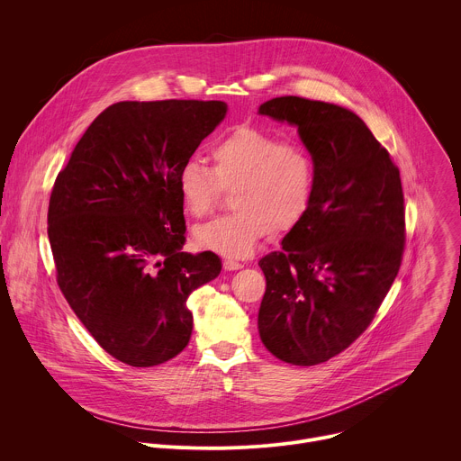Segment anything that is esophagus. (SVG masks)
Returning <instances> with one entry per match:
<instances>
[{"label": "esophagus", "mask_w": 461, "mask_h": 461, "mask_svg": "<svg viewBox=\"0 0 461 461\" xmlns=\"http://www.w3.org/2000/svg\"><path fill=\"white\" fill-rule=\"evenodd\" d=\"M244 265L242 262H237V260H233V258H226L224 260V270L226 272H235V270H240Z\"/></svg>", "instance_id": "34e87169"}]
</instances>
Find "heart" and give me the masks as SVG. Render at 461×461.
Wrapping results in <instances>:
<instances>
[{"instance_id": "obj_1", "label": "heart", "mask_w": 461, "mask_h": 461, "mask_svg": "<svg viewBox=\"0 0 461 461\" xmlns=\"http://www.w3.org/2000/svg\"><path fill=\"white\" fill-rule=\"evenodd\" d=\"M213 167L185 160L176 173L184 210L208 215L222 187H235L231 215L194 228L201 248L244 257L255 244L277 230H290L310 210L315 189V164L310 151L294 140L255 127H237L212 146Z\"/></svg>"}]
</instances>
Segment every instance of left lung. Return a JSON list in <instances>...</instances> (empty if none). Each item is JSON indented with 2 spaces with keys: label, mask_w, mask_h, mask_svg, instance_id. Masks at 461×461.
<instances>
[{
  "label": "left lung",
  "mask_w": 461,
  "mask_h": 461,
  "mask_svg": "<svg viewBox=\"0 0 461 461\" xmlns=\"http://www.w3.org/2000/svg\"><path fill=\"white\" fill-rule=\"evenodd\" d=\"M258 114L297 127L315 164L310 210L258 260L267 292L258 336L277 359L324 363L372 322L396 279L405 244L400 169L350 109L299 96L272 98Z\"/></svg>",
  "instance_id": "8db88e82"
}]
</instances>
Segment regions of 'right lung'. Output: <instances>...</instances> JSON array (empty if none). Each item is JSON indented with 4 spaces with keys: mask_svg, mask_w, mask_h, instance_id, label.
<instances>
[{
    "mask_svg": "<svg viewBox=\"0 0 461 461\" xmlns=\"http://www.w3.org/2000/svg\"><path fill=\"white\" fill-rule=\"evenodd\" d=\"M226 113L221 100L113 104L54 182L47 222L58 286L125 365L180 354L193 332L187 297L222 270L213 251H182L176 173Z\"/></svg>",
    "mask_w": 461,
    "mask_h": 461,
    "instance_id": "1",
    "label": "right lung"
}]
</instances>
